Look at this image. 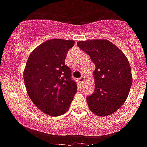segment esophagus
I'll list each match as a JSON object with an SVG mask.
<instances>
[{
	"mask_svg": "<svg viewBox=\"0 0 147 147\" xmlns=\"http://www.w3.org/2000/svg\"><path fill=\"white\" fill-rule=\"evenodd\" d=\"M85 78L84 76H82L81 78H78V82H79V83H82L83 82H85Z\"/></svg>",
	"mask_w": 147,
	"mask_h": 147,
	"instance_id": "obj_1",
	"label": "esophagus"
}]
</instances>
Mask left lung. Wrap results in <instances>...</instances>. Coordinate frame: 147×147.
<instances>
[{
	"label": "left lung",
	"instance_id": "1",
	"mask_svg": "<svg viewBox=\"0 0 147 147\" xmlns=\"http://www.w3.org/2000/svg\"><path fill=\"white\" fill-rule=\"evenodd\" d=\"M77 45L95 65L94 91L86 98L90 111L98 116H108L127 98L133 81L130 63L123 52L107 40L79 41Z\"/></svg>",
	"mask_w": 147,
	"mask_h": 147
}]
</instances>
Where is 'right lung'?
Wrapping results in <instances>:
<instances>
[{"mask_svg":"<svg viewBox=\"0 0 147 147\" xmlns=\"http://www.w3.org/2000/svg\"><path fill=\"white\" fill-rule=\"evenodd\" d=\"M73 40L53 39L30 53L24 71L26 92L33 103L45 114L59 116L69 110L77 84L70 68L65 65Z\"/></svg>","mask_w":147,"mask_h":147,"instance_id":"1","label":"right lung"}]
</instances>
